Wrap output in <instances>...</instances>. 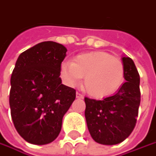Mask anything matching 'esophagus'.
<instances>
[{
  "mask_svg": "<svg viewBox=\"0 0 156 156\" xmlns=\"http://www.w3.org/2000/svg\"><path fill=\"white\" fill-rule=\"evenodd\" d=\"M76 97H77L78 99H83V98H84V95L81 94H79V93H77V94H76Z\"/></svg>",
  "mask_w": 156,
  "mask_h": 156,
  "instance_id": "1",
  "label": "esophagus"
}]
</instances>
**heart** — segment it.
Returning <instances> with one entry per match:
<instances>
[{
    "label": "heart",
    "mask_w": 156,
    "mask_h": 156,
    "mask_svg": "<svg viewBox=\"0 0 156 156\" xmlns=\"http://www.w3.org/2000/svg\"><path fill=\"white\" fill-rule=\"evenodd\" d=\"M60 73L69 87H76L85 77L84 87L87 93L94 98H104L115 94L122 86L124 65L108 53L96 51L78 55L73 62H62Z\"/></svg>",
    "instance_id": "b5f03b06"
}]
</instances>
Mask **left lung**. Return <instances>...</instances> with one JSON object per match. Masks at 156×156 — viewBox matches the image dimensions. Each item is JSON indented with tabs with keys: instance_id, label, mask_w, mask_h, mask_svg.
<instances>
[{
	"instance_id": "1",
	"label": "left lung",
	"mask_w": 156,
	"mask_h": 156,
	"mask_svg": "<svg viewBox=\"0 0 156 156\" xmlns=\"http://www.w3.org/2000/svg\"><path fill=\"white\" fill-rule=\"evenodd\" d=\"M125 82L111 96L101 101L86 97L85 116L94 141L115 145L124 141L133 131L140 104V75L134 62L124 56Z\"/></svg>"
}]
</instances>
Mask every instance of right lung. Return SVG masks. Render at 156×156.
Wrapping results in <instances>:
<instances>
[{"instance_id": "add662e5", "label": "right lung", "mask_w": 156, "mask_h": 156, "mask_svg": "<svg viewBox=\"0 0 156 156\" xmlns=\"http://www.w3.org/2000/svg\"><path fill=\"white\" fill-rule=\"evenodd\" d=\"M67 49L54 41L41 42L23 52L10 78L9 106L15 128L34 145L54 141L76 90L62 84L60 67Z\"/></svg>"}]
</instances>
